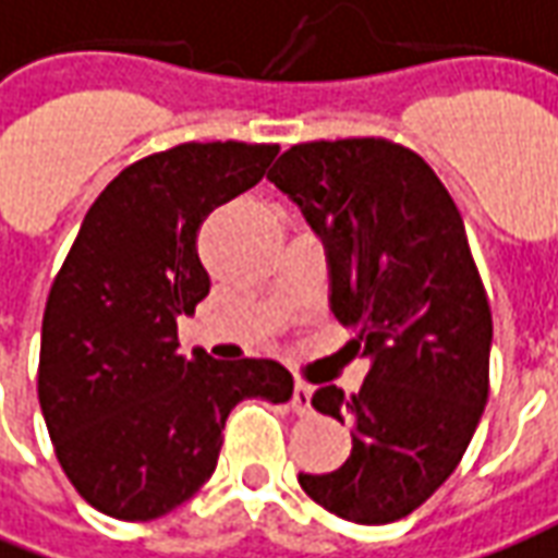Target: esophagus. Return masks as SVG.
<instances>
[{
	"instance_id": "esophagus-1",
	"label": "esophagus",
	"mask_w": 558,
	"mask_h": 558,
	"mask_svg": "<svg viewBox=\"0 0 558 558\" xmlns=\"http://www.w3.org/2000/svg\"><path fill=\"white\" fill-rule=\"evenodd\" d=\"M290 404L295 414H311V387L307 384H295L292 387Z\"/></svg>"
}]
</instances>
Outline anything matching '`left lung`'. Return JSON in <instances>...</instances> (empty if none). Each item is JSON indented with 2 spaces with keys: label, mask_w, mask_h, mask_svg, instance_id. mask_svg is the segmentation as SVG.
Returning a JSON list of instances; mask_svg holds the SVG:
<instances>
[{
  "label": "left lung",
  "mask_w": 558,
  "mask_h": 558,
  "mask_svg": "<svg viewBox=\"0 0 558 558\" xmlns=\"http://www.w3.org/2000/svg\"><path fill=\"white\" fill-rule=\"evenodd\" d=\"M268 181L323 241L344 350L368 360L356 396L311 399L353 423L347 462L299 483L350 523L401 520L453 474L489 396L493 314L465 223L438 174L380 138L295 144Z\"/></svg>",
  "instance_id": "8db88e82"
}]
</instances>
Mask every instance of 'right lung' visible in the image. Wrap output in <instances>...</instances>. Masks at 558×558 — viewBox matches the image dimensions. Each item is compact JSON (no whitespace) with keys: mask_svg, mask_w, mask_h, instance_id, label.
Returning a JSON list of instances; mask_svg holds the SVG:
<instances>
[{"mask_svg":"<svg viewBox=\"0 0 558 558\" xmlns=\"http://www.w3.org/2000/svg\"><path fill=\"white\" fill-rule=\"evenodd\" d=\"M278 144H178L123 169L81 223L41 323L38 401L62 471L96 510L147 523L205 486L229 411L287 401L275 360L178 353L211 290L202 220L263 181Z\"/></svg>","mask_w":558,"mask_h":558,"instance_id":"right-lung-1","label":"right lung"}]
</instances>
